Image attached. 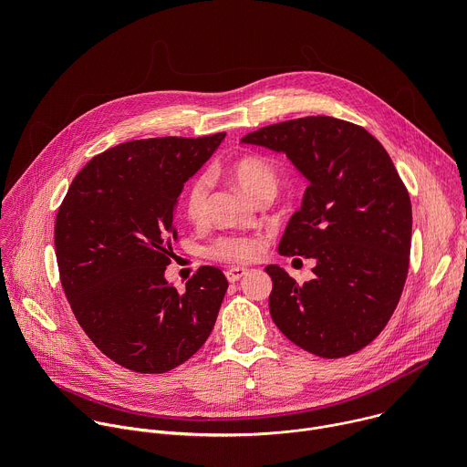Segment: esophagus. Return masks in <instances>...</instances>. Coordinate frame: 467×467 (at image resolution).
Wrapping results in <instances>:
<instances>
[{"label":"esophagus","instance_id":"34e87169","mask_svg":"<svg viewBox=\"0 0 467 467\" xmlns=\"http://www.w3.org/2000/svg\"><path fill=\"white\" fill-rule=\"evenodd\" d=\"M225 275H227V281L229 283H236V281H240L242 277H245L247 275V270L245 268H229L227 272H225Z\"/></svg>","mask_w":467,"mask_h":467}]
</instances>
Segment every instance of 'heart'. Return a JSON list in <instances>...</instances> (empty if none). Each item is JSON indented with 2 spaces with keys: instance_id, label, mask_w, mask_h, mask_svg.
<instances>
[{
  "instance_id": "heart-1",
  "label": "heart",
  "mask_w": 467,
  "mask_h": 467,
  "mask_svg": "<svg viewBox=\"0 0 467 467\" xmlns=\"http://www.w3.org/2000/svg\"><path fill=\"white\" fill-rule=\"evenodd\" d=\"M227 175L253 199L260 197L265 192L277 190V171L274 164L264 159L262 155H242L234 159L227 166ZM207 195H209V181L207 177H195L182 199L184 214L192 222H199L207 213ZM262 251V240L256 236H245V234H227L220 236L207 247V254L214 260L240 264V262H251L256 258Z\"/></svg>"
}]
</instances>
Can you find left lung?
Here are the masks:
<instances>
[{
  "label": "left lung",
  "instance_id": "1",
  "mask_svg": "<svg viewBox=\"0 0 467 467\" xmlns=\"http://www.w3.org/2000/svg\"><path fill=\"white\" fill-rule=\"evenodd\" d=\"M242 142L286 153L308 179L279 253L314 258L316 277L297 285L265 265L272 319L312 355L360 351L389 321L409 274L412 205L389 155L364 127L330 116L274 123Z\"/></svg>",
  "mask_w": 467,
  "mask_h": 467
}]
</instances>
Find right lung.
I'll list each match as a JSON object with an SVG mask.
<instances>
[{
  "instance_id": "1",
  "label": "right lung",
  "mask_w": 467,
  "mask_h": 467,
  "mask_svg": "<svg viewBox=\"0 0 467 467\" xmlns=\"http://www.w3.org/2000/svg\"><path fill=\"white\" fill-rule=\"evenodd\" d=\"M211 137L132 140L96 155L55 220L60 285L94 346L139 373L186 362L214 328L227 279L202 265L184 292L164 279L184 182L218 150Z\"/></svg>"
}]
</instances>
